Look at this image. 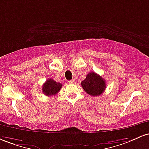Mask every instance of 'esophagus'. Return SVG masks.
<instances>
[{
  "label": "esophagus",
  "mask_w": 149,
  "mask_h": 149,
  "mask_svg": "<svg viewBox=\"0 0 149 149\" xmlns=\"http://www.w3.org/2000/svg\"><path fill=\"white\" fill-rule=\"evenodd\" d=\"M68 82H69L70 84H74V83H75V79H71V80H69V81H68Z\"/></svg>",
  "instance_id": "34e87169"
}]
</instances>
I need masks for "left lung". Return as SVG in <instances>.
Wrapping results in <instances>:
<instances>
[{
  "label": "left lung",
  "instance_id": "obj_1",
  "mask_svg": "<svg viewBox=\"0 0 149 149\" xmlns=\"http://www.w3.org/2000/svg\"><path fill=\"white\" fill-rule=\"evenodd\" d=\"M81 86L88 94L98 96L102 94L106 89V83L105 79L94 72H89L81 83Z\"/></svg>",
  "mask_w": 149,
  "mask_h": 149
}]
</instances>
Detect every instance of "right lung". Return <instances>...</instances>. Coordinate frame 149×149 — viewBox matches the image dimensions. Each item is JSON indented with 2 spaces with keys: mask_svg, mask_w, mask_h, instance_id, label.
<instances>
[{
  "mask_svg": "<svg viewBox=\"0 0 149 149\" xmlns=\"http://www.w3.org/2000/svg\"><path fill=\"white\" fill-rule=\"evenodd\" d=\"M62 88V84L57 82L52 79H48L43 84L42 91L46 96H53L59 92Z\"/></svg>",
  "mask_w": 149,
  "mask_h": 149,
  "instance_id": "right-lung-1",
  "label": "right lung"
}]
</instances>
